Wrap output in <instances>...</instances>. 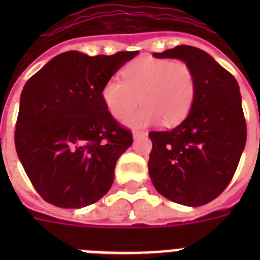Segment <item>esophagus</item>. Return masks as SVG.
<instances>
[{
	"label": "esophagus",
	"mask_w": 260,
	"mask_h": 260,
	"mask_svg": "<svg viewBox=\"0 0 260 260\" xmlns=\"http://www.w3.org/2000/svg\"><path fill=\"white\" fill-rule=\"evenodd\" d=\"M142 135H147V131L134 129V138H138V136H142Z\"/></svg>",
	"instance_id": "esophagus-1"
}]
</instances>
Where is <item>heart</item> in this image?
Returning <instances> with one entry per match:
<instances>
[{
	"instance_id": "b5f03b06",
	"label": "heart",
	"mask_w": 260,
	"mask_h": 260,
	"mask_svg": "<svg viewBox=\"0 0 260 260\" xmlns=\"http://www.w3.org/2000/svg\"><path fill=\"white\" fill-rule=\"evenodd\" d=\"M121 77L122 81H106L102 100L117 120L128 117L139 102L144 105L126 120L129 125L144 126L162 121L163 125L175 126L193 108L197 81L187 63L144 56L128 63L122 69Z\"/></svg>"
}]
</instances>
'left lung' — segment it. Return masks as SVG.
Returning a JSON list of instances; mask_svg holds the SVG:
<instances>
[{"label":"left lung","instance_id":"1","mask_svg":"<svg viewBox=\"0 0 260 260\" xmlns=\"http://www.w3.org/2000/svg\"><path fill=\"white\" fill-rule=\"evenodd\" d=\"M155 58L181 59L197 81L187 117L171 131H151L148 171L155 189L171 201L201 206L230 185L247 140L238 81L205 51L177 46Z\"/></svg>","mask_w":260,"mask_h":260}]
</instances>
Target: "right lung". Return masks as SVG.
Instances as JSON below:
<instances>
[{
	"label": "right lung",
	"mask_w": 260,
	"mask_h": 260,
	"mask_svg": "<svg viewBox=\"0 0 260 260\" xmlns=\"http://www.w3.org/2000/svg\"><path fill=\"white\" fill-rule=\"evenodd\" d=\"M139 51L89 56L67 51L32 75L21 91L14 144L40 197L79 209L109 191L132 132L116 121L102 87Z\"/></svg>",
	"instance_id": "1"
}]
</instances>
